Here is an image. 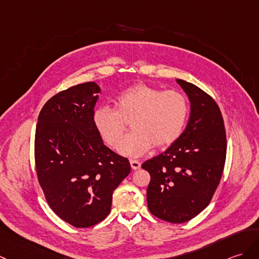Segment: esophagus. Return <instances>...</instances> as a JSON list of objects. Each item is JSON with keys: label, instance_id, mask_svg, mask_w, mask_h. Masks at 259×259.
I'll return each instance as SVG.
<instances>
[{"label": "esophagus", "instance_id": "1", "mask_svg": "<svg viewBox=\"0 0 259 259\" xmlns=\"http://www.w3.org/2000/svg\"><path fill=\"white\" fill-rule=\"evenodd\" d=\"M130 164L134 170H139L141 167V163L138 160H130Z\"/></svg>", "mask_w": 259, "mask_h": 259}]
</instances>
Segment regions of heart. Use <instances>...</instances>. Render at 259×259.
Segmentation results:
<instances>
[{
    "label": "heart",
    "mask_w": 259,
    "mask_h": 259,
    "mask_svg": "<svg viewBox=\"0 0 259 259\" xmlns=\"http://www.w3.org/2000/svg\"><path fill=\"white\" fill-rule=\"evenodd\" d=\"M116 109L99 107L93 120L96 129L107 144L118 148L128 122L132 127L120 152L140 157L153 144L170 146L184 130L189 115L188 100L176 90H165L138 83L124 89L115 100Z\"/></svg>",
    "instance_id": "heart-1"
}]
</instances>
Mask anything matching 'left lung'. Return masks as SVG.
<instances>
[{
    "instance_id": "1",
    "label": "left lung",
    "mask_w": 259,
    "mask_h": 259,
    "mask_svg": "<svg viewBox=\"0 0 259 259\" xmlns=\"http://www.w3.org/2000/svg\"><path fill=\"white\" fill-rule=\"evenodd\" d=\"M190 100L188 124L163 153L142 164L151 176L148 208L170 223L200 214L215 193L223 173L226 135L223 117L212 97L191 82L176 79Z\"/></svg>"
}]
</instances>
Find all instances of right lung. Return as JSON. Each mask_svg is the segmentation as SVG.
Instances as JSON below:
<instances>
[{
  "label": "right lung",
  "mask_w": 259,
  "mask_h": 259,
  "mask_svg": "<svg viewBox=\"0 0 259 259\" xmlns=\"http://www.w3.org/2000/svg\"><path fill=\"white\" fill-rule=\"evenodd\" d=\"M98 93L94 81L58 93L41 108L36 125L39 184L53 211L75 227L93 226L109 215L113 191L131 170L95 127Z\"/></svg>",
  "instance_id": "1"
}]
</instances>
